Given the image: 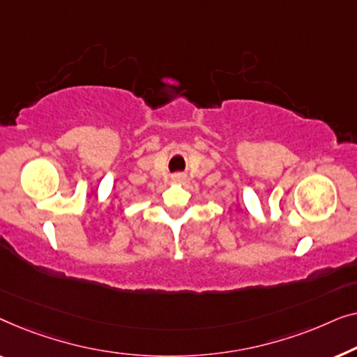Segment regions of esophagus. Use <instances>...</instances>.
Returning a JSON list of instances; mask_svg holds the SVG:
<instances>
[{
	"label": "esophagus",
	"mask_w": 357,
	"mask_h": 357,
	"mask_svg": "<svg viewBox=\"0 0 357 357\" xmlns=\"http://www.w3.org/2000/svg\"><path fill=\"white\" fill-rule=\"evenodd\" d=\"M174 181H183V176H181V174H178V176H174Z\"/></svg>",
	"instance_id": "obj_1"
}]
</instances>
